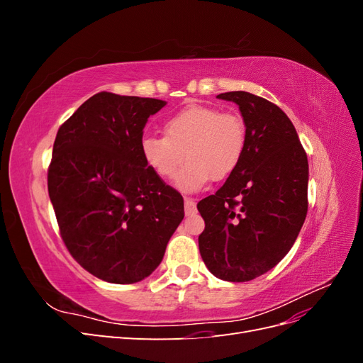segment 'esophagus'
Returning a JSON list of instances; mask_svg holds the SVG:
<instances>
[{"label": "esophagus", "instance_id": "obj_1", "mask_svg": "<svg viewBox=\"0 0 363 363\" xmlns=\"http://www.w3.org/2000/svg\"><path fill=\"white\" fill-rule=\"evenodd\" d=\"M184 211H186V213H188V215L195 213V211H196L195 200L191 199V196H184Z\"/></svg>", "mask_w": 363, "mask_h": 363}]
</instances>
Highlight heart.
Segmentation results:
<instances>
[{
  "label": "heart",
  "instance_id": "obj_1",
  "mask_svg": "<svg viewBox=\"0 0 363 363\" xmlns=\"http://www.w3.org/2000/svg\"><path fill=\"white\" fill-rule=\"evenodd\" d=\"M247 147L242 116L208 106H188L163 123V138L142 140V157L162 179L175 177L183 192L200 191L208 180H224L239 167Z\"/></svg>",
  "mask_w": 363,
  "mask_h": 363
}]
</instances>
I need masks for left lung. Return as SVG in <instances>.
Listing matches in <instances>:
<instances>
[{
	"instance_id": "left-lung-1",
	"label": "left lung",
	"mask_w": 363,
	"mask_h": 363,
	"mask_svg": "<svg viewBox=\"0 0 363 363\" xmlns=\"http://www.w3.org/2000/svg\"><path fill=\"white\" fill-rule=\"evenodd\" d=\"M218 98L239 106L247 147L216 194L196 204L206 223L199 247L215 277L248 281L276 267L298 236L307 213L309 163L279 106L244 91Z\"/></svg>"
}]
</instances>
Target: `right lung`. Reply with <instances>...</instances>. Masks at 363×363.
Masks as SVG:
<instances>
[{"label":"right lung","mask_w":363,"mask_h":363,"mask_svg":"<svg viewBox=\"0 0 363 363\" xmlns=\"http://www.w3.org/2000/svg\"><path fill=\"white\" fill-rule=\"evenodd\" d=\"M167 101L100 92L60 125L48 194L71 256L92 276L148 277L184 216L183 196L150 169L142 136Z\"/></svg>","instance_id":"1"}]
</instances>
